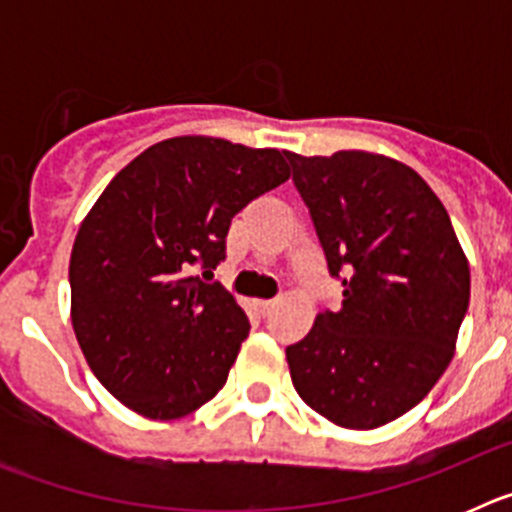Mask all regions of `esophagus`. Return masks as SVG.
Here are the masks:
<instances>
[{
    "instance_id": "1",
    "label": "esophagus",
    "mask_w": 512,
    "mask_h": 512,
    "mask_svg": "<svg viewBox=\"0 0 512 512\" xmlns=\"http://www.w3.org/2000/svg\"><path fill=\"white\" fill-rule=\"evenodd\" d=\"M274 307H277V302H271V300H259V302H256V310H259L261 318H269Z\"/></svg>"
}]
</instances>
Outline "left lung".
I'll return each mask as SVG.
<instances>
[{"instance_id": "8db88e82", "label": "left lung", "mask_w": 512, "mask_h": 512, "mask_svg": "<svg viewBox=\"0 0 512 512\" xmlns=\"http://www.w3.org/2000/svg\"><path fill=\"white\" fill-rule=\"evenodd\" d=\"M284 156L330 274H343L341 307L287 346L292 384L330 423L372 431L413 410L454 359L469 261L410 166L369 151Z\"/></svg>"}]
</instances>
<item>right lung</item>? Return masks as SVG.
<instances>
[{"instance_id":"add662e5","label":"right lung","mask_w":512,"mask_h":512,"mask_svg":"<svg viewBox=\"0 0 512 512\" xmlns=\"http://www.w3.org/2000/svg\"><path fill=\"white\" fill-rule=\"evenodd\" d=\"M289 179L284 153L210 135L161 140L112 179L71 248V323L104 390L176 420L223 390L246 312L210 277L230 220Z\"/></svg>"}]
</instances>
